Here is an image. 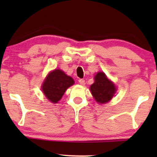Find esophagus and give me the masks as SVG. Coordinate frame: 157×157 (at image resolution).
I'll return each instance as SVG.
<instances>
[{
    "label": "esophagus",
    "instance_id": "esophagus-1",
    "mask_svg": "<svg viewBox=\"0 0 157 157\" xmlns=\"http://www.w3.org/2000/svg\"><path fill=\"white\" fill-rule=\"evenodd\" d=\"M78 81H79V83H80V85H84L85 84V80H83V79H80V80H79Z\"/></svg>",
    "mask_w": 157,
    "mask_h": 157
}]
</instances>
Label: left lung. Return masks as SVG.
<instances>
[{
  "mask_svg": "<svg viewBox=\"0 0 157 157\" xmlns=\"http://www.w3.org/2000/svg\"><path fill=\"white\" fill-rule=\"evenodd\" d=\"M90 91L95 100L100 104L109 102L117 91L115 85L109 80L104 72H98L94 77V82L90 86Z\"/></svg>",
  "mask_w": 157,
  "mask_h": 157,
  "instance_id": "left-lung-1",
  "label": "left lung"
}]
</instances>
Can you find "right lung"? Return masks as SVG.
Returning <instances> with one entry per match:
<instances>
[{"instance_id": "add662e5", "label": "right lung", "mask_w": 157, "mask_h": 157, "mask_svg": "<svg viewBox=\"0 0 157 157\" xmlns=\"http://www.w3.org/2000/svg\"><path fill=\"white\" fill-rule=\"evenodd\" d=\"M74 83L75 81L71 77L66 75L62 70L55 69L46 76L41 88L46 98L52 103H57L68 88Z\"/></svg>"}]
</instances>
